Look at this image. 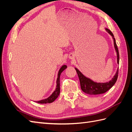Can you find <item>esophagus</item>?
<instances>
[{
  "label": "esophagus",
  "mask_w": 132,
  "mask_h": 132,
  "mask_svg": "<svg viewBox=\"0 0 132 132\" xmlns=\"http://www.w3.org/2000/svg\"><path fill=\"white\" fill-rule=\"evenodd\" d=\"M69 57H70V59H72V57H70V56H69Z\"/></svg>",
  "instance_id": "esophagus-1"
}]
</instances>
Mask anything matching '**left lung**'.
<instances>
[{"instance_id":"obj_1","label":"left lung","mask_w":132,"mask_h":132,"mask_svg":"<svg viewBox=\"0 0 132 132\" xmlns=\"http://www.w3.org/2000/svg\"><path fill=\"white\" fill-rule=\"evenodd\" d=\"M105 30L107 32L111 35L112 39L114 41V46L115 51L117 53V63L119 64V51L118 47L116 44V41L114 36V35L112 34L111 31L109 30L108 28H105ZM75 69L77 73V75L78 76L80 85H81V87L82 90L86 93V94L89 95H98L104 94V93L107 92L109 89H110L112 86L116 82L118 76V68L116 72L115 75L114 76L113 78L107 82L104 83H100V82H96L93 81L91 79L88 77H86L78 69L75 67Z\"/></svg>"}]
</instances>
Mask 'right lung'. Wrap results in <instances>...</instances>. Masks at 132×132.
I'll return each instance as SVG.
<instances>
[{"label":"right lung","instance_id":"right-lung-1","mask_svg":"<svg viewBox=\"0 0 132 132\" xmlns=\"http://www.w3.org/2000/svg\"><path fill=\"white\" fill-rule=\"evenodd\" d=\"M67 68V66L66 65H63L58 71L57 73V77L56 79V85L55 89L54 91V92L51 94L50 96L46 98H45L43 100H41L40 101H36L37 103L40 104H48V103H51V102H54L55 100L58 97L60 94V76L61 73L63 72Z\"/></svg>","mask_w":132,"mask_h":132}]
</instances>
